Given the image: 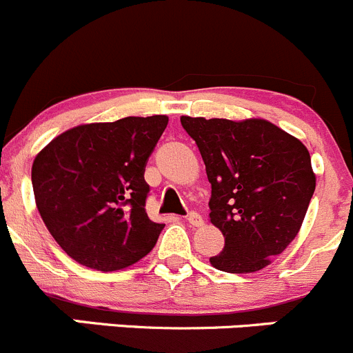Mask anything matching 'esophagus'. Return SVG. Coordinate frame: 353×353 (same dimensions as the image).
I'll use <instances>...</instances> for the list:
<instances>
[{"label": "esophagus", "mask_w": 353, "mask_h": 353, "mask_svg": "<svg viewBox=\"0 0 353 353\" xmlns=\"http://www.w3.org/2000/svg\"><path fill=\"white\" fill-rule=\"evenodd\" d=\"M186 220H188V222H190L193 227H201L203 223H205V222H203V216L199 215L198 212H190V213H188Z\"/></svg>", "instance_id": "34e87169"}]
</instances>
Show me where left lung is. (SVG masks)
Returning a JSON list of instances; mask_svg holds the SVG:
<instances>
[{"label":"left lung","mask_w":353,"mask_h":353,"mask_svg":"<svg viewBox=\"0 0 353 353\" xmlns=\"http://www.w3.org/2000/svg\"><path fill=\"white\" fill-rule=\"evenodd\" d=\"M212 184L210 222L225 237L210 258L216 270L252 273L295 239L316 176L307 148L265 119L181 117Z\"/></svg>","instance_id":"8db88e82"}]
</instances>
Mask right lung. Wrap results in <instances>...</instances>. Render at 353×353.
<instances>
[{"mask_svg":"<svg viewBox=\"0 0 353 353\" xmlns=\"http://www.w3.org/2000/svg\"><path fill=\"white\" fill-rule=\"evenodd\" d=\"M167 116L123 117L71 128L39 152L32 165L35 205L70 258L114 272L140 261L165 225L145 210V167Z\"/></svg>","mask_w":353,"mask_h":353,"instance_id":"1","label":"right lung"}]
</instances>
